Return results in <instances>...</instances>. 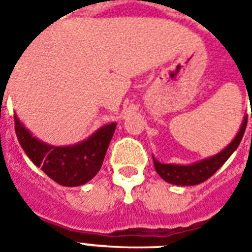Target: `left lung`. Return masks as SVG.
Returning <instances> with one entry per match:
<instances>
[{
	"label": "left lung",
	"instance_id": "8db88e82",
	"mask_svg": "<svg viewBox=\"0 0 252 252\" xmlns=\"http://www.w3.org/2000/svg\"><path fill=\"white\" fill-rule=\"evenodd\" d=\"M252 117V116H251ZM247 126V115L243 117L242 126L239 128L236 136L233 137L232 142L228 144L227 147L222 148L221 151L213 157L198 160L195 163L190 164H174V163H160L159 160L154 159V166L157 173L160 175V178L169 184L177 186H194L204 182L208 178L216 173L217 170L221 167L222 164L227 162V159L233 154V151L239 147L242 142V137L246 131Z\"/></svg>",
	"mask_w": 252,
	"mask_h": 252
}]
</instances>
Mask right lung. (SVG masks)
Segmentation results:
<instances>
[{
  "label": "right lung",
  "instance_id": "obj_1",
  "mask_svg": "<svg viewBox=\"0 0 252 252\" xmlns=\"http://www.w3.org/2000/svg\"><path fill=\"white\" fill-rule=\"evenodd\" d=\"M116 123L101 126L88 139L71 146H52L39 140L14 115V129L28 158L62 186H81L98 173L115 133Z\"/></svg>",
  "mask_w": 252,
  "mask_h": 252
}]
</instances>
